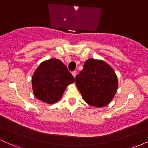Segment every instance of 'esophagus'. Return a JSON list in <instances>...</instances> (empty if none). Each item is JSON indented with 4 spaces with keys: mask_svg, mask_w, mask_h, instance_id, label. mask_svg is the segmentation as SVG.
Masks as SVG:
<instances>
[{
    "mask_svg": "<svg viewBox=\"0 0 148 148\" xmlns=\"http://www.w3.org/2000/svg\"><path fill=\"white\" fill-rule=\"evenodd\" d=\"M71 74H72V75H73V77H74V78H75V77H76V76H77V71H73V72L71 73Z\"/></svg>",
    "mask_w": 148,
    "mask_h": 148,
    "instance_id": "obj_1",
    "label": "esophagus"
}]
</instances>
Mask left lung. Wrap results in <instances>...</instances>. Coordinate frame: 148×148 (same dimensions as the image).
<instances>
[{
  "instance_id": "1",
  "label": "left lung",
  "mask_w": 148,
  "mask_h": 148,
  "mask_svg": "<svg viewBox=\"0 0 148 148\" xmlns=\"http://www.w3.org/2000/svg\"><path fill=\"white\" fill-rule=\"evenodd\" d=\"M76 84L86 103L95 108H103L114 97L118 79L113 68L106 62L90 58L76 77Z\"/></svg>"
}]
</instances>
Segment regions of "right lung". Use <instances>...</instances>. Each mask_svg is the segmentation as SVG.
Here are the masks:
<instances>
[{
    "label": "right lung",
    "instance_id": "add662e5",
    "mask_svg": "<svg viewBox=\"0 0 148 148\" xmlns=\"http://www.w3.org/2000/svg\"><path fill=\"white\" fill-rule=\"evenodd\" d=\"M74 82L62 62L52 58L42 62L34 72L33 93L43 103L53 105L60 100L66 88Z\"/></svg>",
    "mask_w": 148,
    "mask_h": 148
}]
</instances>
